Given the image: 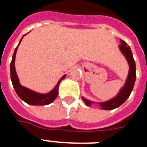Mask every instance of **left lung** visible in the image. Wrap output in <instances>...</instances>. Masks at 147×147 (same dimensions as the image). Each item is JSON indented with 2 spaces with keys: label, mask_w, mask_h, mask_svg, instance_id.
Masks as SVG:
<instances>
[{
  "label": "left lung",
  "mask_w": 147,
  "mask_h": 147,
  "mask_svg": "<svg viewBox=\"0 0 147 147\" xmlns=\"http://www.w3.org/2000/svg\"><path fill=\"white\" fill-rule=\"evenodd\" d=\"M121 45H119V49L121 50L129 65V72H128L127 78L126 79L123 86L121 88L118 94L111 99L104 101V102H94L92 100H88L84 97H82L83 101L87 106L90 107L92 104L97 103L100 106V109L103 110H113L117 107H120L125 102L127 99L129 98L130 93L132 92L134 86L135 81H136V64L133 57L132 52L130 50V47L123 40H121Z\"/></svg>",
  "instance_id": "left-lung-1"
}]
</instances>
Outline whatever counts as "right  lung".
<instances>
[{
    "instance_id": "1",
    "label": "right lung",
    "mask_w": 147,
    "mask_h": 147,
    "mask_svg": "<svg viewBox=\"0 0 147 147\" xmlns=\"http://www.w3.org/2000/svg\"><path fill=\"white\" fill-rule=\"evenodd\" d=\"M26 35V34H25ZM23 36L24 37V36ZM20 40V42L17 48L15 49L13 55L12 57V61L10 62V78L12 81L13 86L14 88L15 92L17 94V95L20 98V99L25 101L26 103L31 105H47L52 103L55 98H57L59 94V87L60 82L66 77V75L62 76L58 83L56 84L54 88L52 91H50L48 93L46 94H41L38 93L36 92H34L33 90L29 89L27 88L22 86L21 84L20 83V80L18 78V76L16 72L15 69V58H16V53H17V48L19 47L20 43L21 42L22 39Z\"/></svg>"
}]
</instances>
